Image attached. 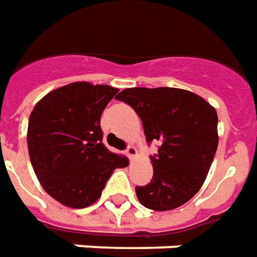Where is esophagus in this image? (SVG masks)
<instances>
[{"label":"esophagus","mask_w":257,"mask_h":257,"mask_svg":"<svg viewBox=\"0 0 257 257\" xmlns=\"http://www.w3.org/2000/svg\"><path fill=\"white\" fill-rule=\"evenodd\" d=\"M136 147L135 146H128V149H126V156L129 157V160H134L135 157H136Z\"/></svg>","instance_id":"1"}]
</instances>
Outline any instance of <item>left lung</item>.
Segmentation results:
<instances>
[{"mask_svg":"<svg viewBox=\"0 0 257 257\" xmlns=\"http://www.w3.org/2000/svg\"><path fill=\"white\" fill-rule=\"evenodd\" d=\"M116 100L136 111L147 143L160 142L159 153L150 157L153 178L135 189L139 202L166 211L191 200L202 188L218 146L216 110L200 96L175 87H132Z\"/></svg>","mask_w":257,"mask_h":257,"instance_id":"8db88e82","label":"left lung"}]
</instances>
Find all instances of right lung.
Instances as JSON below:
<instances>
[{
    "label": "right lung",
    "mask_w": 257,
    "mask_h": 257,
    "mask_svg": "<svg viewBox=\"0 0 257 257\" xmlns=\"http://www.w3.org/2000/svg\"><path fill=\"white\" fill-rule=\"evenodd\" d=\"M116 93L111 86L75 82L50 91L30 114L28 149L36 177L68 207L94 203L114 170L129 164L103 145L100 116Z\"/></svg>",
    "instance_id": "right-lung-1"
}]
</instances>
